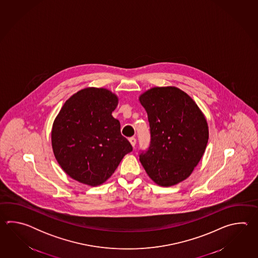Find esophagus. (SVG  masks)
Returning <instances> with one entry per match:
<instances>
[{"label":"esophagus","instance_id":"34e87169","mask_svg":"<svg viewBox=\"0 0 258 258\" xmlns=\"http://www.w3.org/2000/svg\"><path fill=\"white\" fill-rule=\"evenodd\" d=\"M129 142L131 143L132 146L135 148V146L137 144V139L135 137H131V138H129Z\"/></svg>","mask_w":258,"mask_h":258}]
</instances>
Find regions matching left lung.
<instances>
[{"label": "left lung", "mask_w": 258, "mask_h": 258, "mask_svg": "<svg viewBox=\"0 0 258 258\" xmlns=\"http://www.w3.org/2000/svg\"><path fill=\"white\" fill-rule=\"evenodd\" d=\"M148 113L151 141L139 156L150 179L159 186L184 181L203 157L209 125L194 99L175 87L152 88L139 97Z\"/></svg>", "instance_id": "1"}]
</instances>
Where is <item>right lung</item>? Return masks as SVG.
<instances>
[{
    "label": "right lung",
    "mask_w": 258,
    "mask_h": 258,
    "mask_svg": "<svg viewBox=\"0 0 258 258\" xmlns=\"http://www.w3.org/2000/svg\"><path fill=\"white\" fill-rule=\"evenodd\" d=\"M118 97L106 88H88L61 107L51 129L55 159L67 175L89 186L100 185L133 148L111 113Z\"/></svg>",
    "instance_id": "obj_1"
}]
</instances>
